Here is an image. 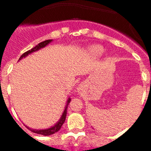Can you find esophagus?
I'll use <instances>...</instances> for the list:
<instances>
[{
  "label": "esophagus",
  "instance_id": "1",
  "mask_svg": "<svg viewBox=\"0 0 151 151\" xmlns=\"http://www.w3.org/2000/svg\"><path fill=\"white\" fill-rule=\"evenodd\" d=\"M82 87H78V92H79V93H80V92L82 91Z\"/></svg>",
  "mask_w": 151,
  "mask_h": 151
}]
</instances>
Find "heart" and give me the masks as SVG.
<instances>
[{"label": "heart", "instance_id": "1", "mask_svg": "<svg viewBox=\"0 0 151 151\" xmlns=\"http://www.w3.org/2000/svg\"><path fill=\"white\" fill-rule=\"evenodd\" d=\"M89 50L92 54L94 55H101L104 52V48L100 45H92L90 47Z\"/></svg>", "mask_w": 151, "mask_h": 151}]
</instances>
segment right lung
Segmentation results:
<instances>
[{
  "label": "right lung",
  "instance_id": "right-lung-1",
  "mask_svg": "<svg viewBox=\"0 0 151 151\" xmlns=\"http://www.w3.org/2000/svg\"><path fill=\"white\" fill-rule=\"evenodd\" d=\"M52 41H53V40L52 39L46 40V41H42V42H41V43L38 44V45H36L35 47L32 48L31 50H28V51H26V53H24V54H22L20 57H19V61L21 60L22 58H25V57H26L28 55H29V54H31L32 53H33V52L38 51V50H39L40 49L44 48V47H46L47 45H49L50 43H51ZM70 101H71L70 97H68L67 101H66V106H65V109H64V111H63V113L62 116H61L60 119L59 120H58V122H57V123L54 124V125H53V126H51V127L48 128V129H31V128L28 127V126H26V127L28 129H29L31 132H32L36 133V134H42V135H45V136L51 135V134L57 132H58V131L61 129L62 125H63L64 122H65V120H66V113H67V107H68V105H69V104Z\"/></svg>",
  "mask_w": 151,
  "mask_h": 151
}]
</instances>
